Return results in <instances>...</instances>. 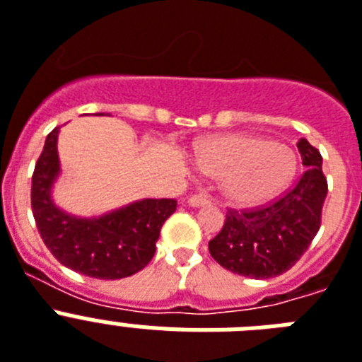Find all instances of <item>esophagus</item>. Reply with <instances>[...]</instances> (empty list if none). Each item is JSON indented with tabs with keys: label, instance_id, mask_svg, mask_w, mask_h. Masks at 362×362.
Listing matches in <instances>:
<instances>
[{
	"label": "esophagus",
	"instance_id": "obj_1",
	"mask_svg": "<svg viewBox=\"0 0 362 362\" xmlns=\"http://www.w3.org/2000/svg\"><path fill=\"white\" fill-rule=\"evenodd\" d=\"M188 203H190V206H209V205H212V199L209 194L199 192V194H194V196L188 197Z\"/></svg>",
	"mask_w": 362,
	"mask_h": 362
}]
</instances>
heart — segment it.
<instances>
[{"label":"heart","instance_id":"obj_1","mask_svg":"<svg viewBox=\"0 0 362 362\" xmlns=\"http://www.w3.org/2000/svg\"><path fill=\"white\" fill-rule=\"evenodd\" d=\"M196 166L221 181V190L236 206H260L289 187L296 172L295 151L258 135L230 134L196 146Z\"/></svg>","mask_w":362,"mask_h":362}]
</instances>
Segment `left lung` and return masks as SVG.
Returning <instances> with one entry per match:
<instances>
[{
    "label": "left lung",
    "instance_id": "1",
    "mask_svg": "<svg viewBox=\"0 0 362 362\" xmlns=\"http://www.w3.org/2000/svg\"><path fill=\"white\" fill-rule=\"evenodd\" d=\"M304 174L295 187L269 205L227 209L223 228L209 242L212 258L221 267L249 278H273L300 260L317 236L328 181L322 156L305 139L298 141Z\"/></svg>",
    "mask_w": 362,
    "mask_h": 362
}]
</instances>
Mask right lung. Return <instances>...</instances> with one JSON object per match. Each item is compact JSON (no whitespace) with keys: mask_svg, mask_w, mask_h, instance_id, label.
<instances>
[{"mask_svg":"<svg viewBox=\"0 0 362 362\" xmlns=\"http://www.w3.org/2000/svg\"><path fill=\"white\" fill-rule=\"evenodd\" d=\"M58 132L45 139L33 174L30 206L43 243L69 269L91 278L117 280L144 269L156 255L160 227L175 212V199H143L100 218H76L51 199L60 174Z\"/></svg>","mask_w":362,"mask_h":362,"instance_id":"obj_1","label":"right lung"}]
</instances>
